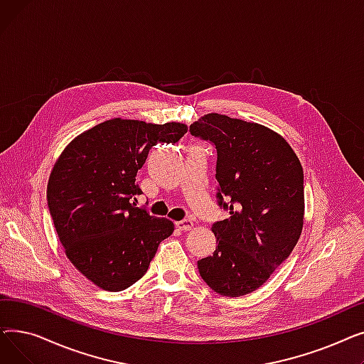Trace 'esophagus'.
<instances>
[{
	"label": "esophagus",
	"instance_id": "34e87169",
	"mask_svg": "<svg viewBox=\"0 0 364 364\" xmlns=\"http://www.w3.org/2000/svg\"><path fill=\"white\" fill-rule=\"evenodd\" d=\"M177 227L180 228V230H183V232L192 230V228H193V221L190 220V218H186V220H183V221H178V223H177Z\"/></svg>",
	"mask_w": 364,
	"mask_h": 364
}]
</instances>
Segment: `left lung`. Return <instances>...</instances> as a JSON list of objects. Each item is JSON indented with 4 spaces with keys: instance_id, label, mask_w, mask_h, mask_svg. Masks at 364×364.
<instances>
[{
    "instance_id": "1",
    "label": "left lung",
    "mask_w": 364,
    "mask_h": 364,
    "mask_svg": "<svg viewBox=\"0 0 364 364\" xmlns=\"http://www.w3.org/2000/svg\"><path fill=\"white\" fill-rule=\"evenodd\" d=\"M217 149V199L228 213L213 224L218 246L198 261L220 295L257 291L295 247L304 224V172L292 147L259 124L208 113L190 125Z\"/></svg>"
}]
</instances>
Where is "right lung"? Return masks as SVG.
<instances>
[{"mask_svg":"<svg viewBox=\"0 0 364 364\" xmlns=\"http://www.w3.org/2000/svg\"><path fill=\"white\" fill-rule=\"evenodd\" d=\"M187 127L114 118L82 132L57 159L47 202L66 257L103 291L141 279L159 243L174 232L166 218L136 205L139 169L158 143H177Z\"/></svg>","mask_w":364,"mask_h":364,"instance_id":"obj_1","label":"right lung"}]
</instances>
